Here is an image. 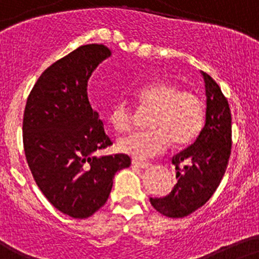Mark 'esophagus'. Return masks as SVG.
<instances>
[{
    "instance_id": "34e87169",
    "label": "esophagus",
    "mask_w": 259,
    "mask_h": 259,
    "mask_svg": "<svg viewBox=\"0 0 259 259\" xmlns=\"http://www.w3.org/2000/svg\"><path fill=\"white\" fill-rule=\"evenodd\" d=\"M132 164L134 165V166H138V167H142V169H147V167L150 166V162L147 161H139V160H133Z\"/></svg>"
}]
</instances>
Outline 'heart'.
<instances>
[{
  "mask_svg": "<svg viewBox=\"0 0 259 259\" xmlns=\"http://www.w3.org/2000/svg\"><path fill=\"white\" fill-rule=\"evenodd\" d=\"M143 107L153 108L148 120L150 130L130 134L117 142L118 150L134 158L152 157L169 147L190 144L204 125V103L199 95L179 90L174 83L158 81L135 93ZM108 122L116 132H127L134 122V112L124 101H117L108 112Z\"/></svg>",
  "mask_w": 259,
  "mask_h": 259,
  "instance_id": "b5f03b06",
  "label": "heart"
}]
</instances>
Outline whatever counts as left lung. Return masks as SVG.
Here are the masks:
<instances>
[{
	"label": "left lung",
	"instance_id": "8db88e82",
	"mask_svg": "<svg viewBox=\"0 0 259 259\" xmlns=\"http://www.w3.org/2000/svg\"><path fill=\"white\" fill-rule=\"evenodd\" d=\"M206 95L205 124L186 150L173 157L178 182L165 197H151L153 208L169 218H183L208 201L225 176L231 155V111L222 90L201 72Z\"/></svg>",
	"mask_w": 259,
	"mask_h": 259
}]
</instances>
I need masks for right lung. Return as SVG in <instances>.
<instances>
[{"mask_svg":"<svg viewBox=\"0 0 259 259\" xmlns=\"http://www.w3.org/2000/svg\"><path fill=\"white\" fill-rule=\"evenodd\" d=\"M112 55L107 46L83 45L51 64L27 99L23 143L37 186L58 210L83 220L106 204L127 155L97 156L111 146L99 113L88 97V82Z\"/></svg>","mask_w":259,"mask_h":259,"instance_id":"add662e5","label":"right lung"}]
</instances>
